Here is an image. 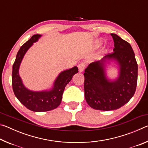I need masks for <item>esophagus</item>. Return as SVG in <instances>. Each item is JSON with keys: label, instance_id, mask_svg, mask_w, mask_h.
<instances>
[{"label": "esophagus", "instance_id": "34e87169", "mask_svg": "<svg viewBox=\"0 0 148 148\" xmlns=\"http://www.w3.org/2000/svg\"><path fill=\"white\" fill-rule=\"evenodd\" d=\"M86 63L85 62H82L81 63H79L78 64V66H77L79 69V72H83L84 71L85 68H86Z\"/></svg>", "mask_w": 148, "mask_h": 148}]
</instances>
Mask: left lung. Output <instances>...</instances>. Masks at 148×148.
Wrapping results in <instances>:
<instances>
[{
  "label": "left lung",
  "instance_id": "8db88e82",
  "mask_svg": "<svg viewBox=\"0 0 148 148\" xmlns=\"http://www.w3.org/2000/svg\"><path fill=\"white\" fill-rule=\"evenodd\" d=\"M114 42L112 53L101 61L90 63L84 74L85 98L92 108L110 111L127 104L134 95L137 86L138 64L131 45L116 34H111ZM116 61L119 77L114 80L106 76V65Z\"/></svg>",
  "mask_w": 148,
  "mask_h": 148
}]
</instances>
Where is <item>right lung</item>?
Masks as SVG:
<instances>
[{
    "mask_svg": "<svg viewBox=\"0 0 148 148\" xmlns=\"http://www.w3.org/2000/svg\"><path fill=\"white\" fill-rule=\"evenodd\" d=\"M41 36L40 34H34L21 46L12 67V88L15 95L27 108L37 112L49 111L58 107L61 102L65 87L71 82L74 75L78 72L77 66L62 71L49 90L34 91L27 89L19 76V66L26 52Z\"/></svg>",
    "mask_w": 148,
    "mask_h": 148,
    "instance_id": "1",
    "label": "right lung"
}]
</instances>
